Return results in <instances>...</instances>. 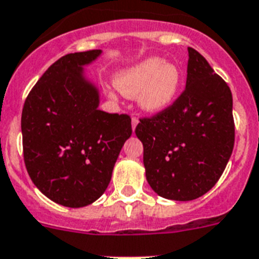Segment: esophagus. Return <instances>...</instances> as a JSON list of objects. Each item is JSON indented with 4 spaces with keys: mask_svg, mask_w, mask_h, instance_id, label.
I'll list each match as a JSON object with an SVG mask.
<instances>
[{
    "mask_svg": "<svg viewBox=\"0 0 259 259\" xmlns=\"http://www.w3.org/2000/svg\"><path fill=\"white\" fill-rule=\"evenodd\" d=\"M138 122H140V119L137 118V117H133V118H132V127H133V132H134V130H136V127H137V125H138Z\"/></svg>",
    "mask_w": 259,
    "mask_h": 259,
    "instance_id": "1",
    "label": "esophagus"
}]
</instances>
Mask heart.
I'll use <instances>...</instances> for the list:
<instances>
[{
  "label": "heart",
  "instance_id": "obj_1",
  "mask_svg": "<svg viewBox=\"0 0 259 259\" xmlns=\"http://www.w3.org/2000/svg\"><path fill=\"white\" fill-rule=\"evenodd\" d=\"M182 73L172 63L154 56L129 67L116 77V85L127 97L138 96V104L149 113H159L172 105Z\"/></svg>",
  "mask_w": 259,
  "mask_h": 259
}]
</instances>
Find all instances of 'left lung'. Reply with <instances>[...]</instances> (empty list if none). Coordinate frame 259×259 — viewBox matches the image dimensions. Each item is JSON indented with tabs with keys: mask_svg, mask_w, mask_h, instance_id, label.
Masks as SVG:
<instances>
[{
	"mask_svg": "<svg viewBox=\"0 0 259 259\" xmlns=\"http://www.w3.org/2000/svg\"><path fill=\"white\" fill-rule=\"evenodd\" d=\"M232 109L227 82L201 54L188 47L186 89L172 105L141 118L136 127L154 192L188 201L217 183L234 146Z\"/></svg>",
	"mask_w": 259,
	"mask_h": 259,
	"instance_id": "left-lung-1",
	"label": "left lung"
}]
</instances>
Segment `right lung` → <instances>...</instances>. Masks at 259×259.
<instances>
[{
	"instance_id": "right-lung-1",
	"label": "right lung",
	"mask_w": 259,
	"mask_h": 259,
	"mask_svg": "<svg viewBox=\"0 0 259 259\" xmlns=\"http://www.w3.org/2000/svg\"><path fill=\"white\" fill-rule=\"evenodd\" d=\"M101 50L56 60L30 91L22 110L23 158L32 183L69 208L96 201L109 186L113 167L132 136V118L99 109V89L84 66Z\"/></svg>"
}]
</instances>
